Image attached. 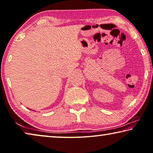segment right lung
Instances as JSON below:
<instances>
[{"label": "right lung", "mask_w": 153, "mask_h": 153, "mask_svg": "<svg viewBox=\"0 0 153 153\" xmlns=\"http://www.w3.org/2000/svg\"><path fill=\"white\" fill-rule=\"evenodd\" d=\"M30 110H31V109H30Z\"/></svg>", "instance_id": "right-lung-1"}]
</instances>
